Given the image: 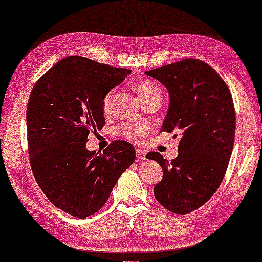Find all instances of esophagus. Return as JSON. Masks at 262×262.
<instances>
[{"mask_svg":"<svg viewBox=\"0 0 262 262\" xmlns=\"http://www.w3.org/2000/svg\"><path fill=\"white\" fill-rule=\"evenodd\" d=\"M136 156H137L138 160H145L146 159L145 150H143L141 148H137V149H136Z\"/></svg>","mask_w":262,"mask_h":262,"instance_id":"esophagus-1","label":"esophagus"}]
</instances>
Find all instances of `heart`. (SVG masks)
<instances>
[{"label":"heart","mask_w":262,"mask_h":262,"mask_svg":"<svg viewBox=\"0 0 262 262\" xmlns=\"http://www.w3.org/2000/svg\"><path fill=\"white\" fill-rule=\"evenodd\" d=\"M136 91H137L139 98L143 100V102L148 101L149 99L154 98V96L161 95V89L159 85H157L155 82L148 80H142L137 82V84H136ZM112 98L113 92L111 91L107 93L105 99H103V110H105L106 112L111 108ZM119 131L125 136V137L137 139L149 131V126L143 124H125L119 128Z\"/></svg>","instance_id":"b5f03b06"}]
</instances>
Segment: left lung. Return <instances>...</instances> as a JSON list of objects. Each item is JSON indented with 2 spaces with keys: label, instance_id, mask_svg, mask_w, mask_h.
Segmentation results:
<instances>
[{
  "label": "left lung",
  "instance_id": "obj_1",
  "mask_svg": "<svg viewBox=\"0 0 262 262\" xmlns=\"http://www.w3.org/2000/svg\"><path fill=\"white\" fill-rule=\"evenodd\" d=\"M145 75L162 83L169 94L161 132L181 136L171 162L159 152L146 155L163 170L154 194L167 210L187 214L204 205L223 180L235 139L234 102L217 71L202 60L184 59Z\"/></svg>",
  "mask_w": 262,
  "mask_h": 262
}]
</instances>
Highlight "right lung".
<instances>
[{
  "mask_svg": "<svg viewBox=\"0 0 262 262\" xmlns=\"http://www.w3.org/2000/svg\"><path fill=\"white\" fill-rule=\"evenodd\" d=\"M130 73L71 56L46 71L31 93L26 120L32 170L50 202L73 217L98 212L135 162L134 145L125 141L102 154L87 149L89 132L105 125L106 94Z\"/></svg>",
  "mask_w": 262,
  "mask_h": 262,
  "instance_id": "add662e5",
  "label": "right lung"
}]
</instances>
